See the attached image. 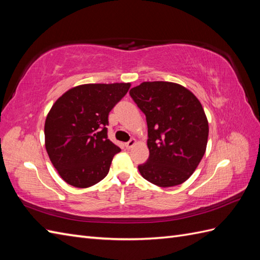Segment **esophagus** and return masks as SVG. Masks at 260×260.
I'll return each mask as SVG.
<instances>
[{"mask_svg": "<svg viewBox=\"0 0 260 260\" xmlns=\"http://www.w3.org/2000/svg\"><path fill=\"white\" fill-rule=\"evenodd\" d=\"M136 145V140L135 139H132L131 141H128L127 143H125V147L127 148V150H129V148L134 147Z\"/></svg>", "mask_w": 260, "mask_h": 260, "instance_id": "1", "label": "esophagus"}]
</instances>
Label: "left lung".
<instances>
[{"mask_svg": "<svg viewBox=\"0 0 260 260\" xmlns=\"http://www.w3.org/2000/svg\"><path fill=\"white\" fill-rule=\"evenodd\" d=\"M131 97L146 116L147 162L141 175L161 187L182 184L206 153L209 124L199 99L187 88L169 81H144Z\"/></svg>", "mask_w": 260, "mask_h": 260, "instance_id": "obj_1", "label": "left lung"}]
</instances>
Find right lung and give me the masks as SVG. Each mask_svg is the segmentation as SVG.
Listing matches in <instances>:
<instances>
[{
    "label": "right lung",
    "mask_w": 260,
    "mask_h": 260,
    "mask_svg": "<svg viewBox=\"0 0 260 260\" xmlns=\"http://www.w3.org/2000/svg\"><path fill=\"white\" fill-rule=\"evenodd\" d=\"M129 82L76 86L52 105L45 123L49 158L64 182L89 187L108 174L120 148L108 140V115Z\"/></svg>",
    "instance_id": "1"
}]
</instances>
